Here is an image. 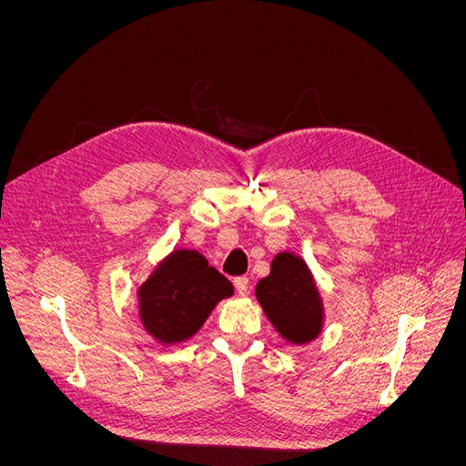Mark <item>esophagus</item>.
Listing matches in <instances>:
<instances>
[{"instance_id":"obj_1","label":"esophagus","mask_w":466,"mask_h":466,"mask_svg":"<svg viewBox=\"0 0 466 466\" xmlns=\"http://www.w3.org/2000/svg\"><path fill=\"white\" fill-rule=\"evenodd\" d=\"M234 287H236L239 297H246L248 290H249V279L243 278V276H241V278H236V279H234Z\"/></svg>"}]
</instances>
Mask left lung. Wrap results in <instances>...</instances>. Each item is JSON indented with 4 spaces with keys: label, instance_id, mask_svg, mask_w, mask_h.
I'll return each mask as SVG.
<instances>
[{
    "label": "left lung",
    "instance_id": "obj_1",
    "mask_svg": "<svg viewBox=\"0 0 466 466\" xmlns=\"http://www.w3.org/2000/svg\"><path fill=\"white\" fill-rule=\"evenodd\" d=\"M255 295L272 327L290 344L302 346L321 334L323 299L302 257L290 251L278 253L270 274L257 283Z\"/></svg>",
    "mask_w": 466,
    "mask_h": 466
}]
</instances>
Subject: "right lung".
<instances>
[{"label": "right lung", "mask_w": 466, "mask_h": 466, "mask_svg": "<svg viewBox=\"0 0 466 466\" xmlns=\"http://www.w3.org/2000/svg\"><path fill=\"white\" fill-rule=\"evenodd\" d=\"M232 295V283L202 253L176 249L137 289L139 319L158 344H181L204 327L220 300Z\"/></svg>", "instance_id": "add662e5"}]
</instances>
